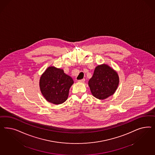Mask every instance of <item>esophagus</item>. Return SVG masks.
Here are the masks:
<instances>
[{"mask_svg": "<svg viewBox=\"0 0 155 155\" xmlns=\"http://www.w3.org/2000/svg\"><path fill=\"white\" fill-rule=\"evenodd\" d=\"M79 82H84V81H85V79L84 78H83V79H82V80H80L78 81Z\"/></svg>", "mask_w": 155, "mask_h": 155, "instance_id": "esophagus-1", "label": "esophagus"}]
</instances>
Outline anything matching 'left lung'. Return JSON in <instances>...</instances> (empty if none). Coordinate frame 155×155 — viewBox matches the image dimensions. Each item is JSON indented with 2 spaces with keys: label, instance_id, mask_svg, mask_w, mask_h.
Returning <instances> with one entry per match:
<instances>
[{
  "label": "left lung",
  "instance_id": "left-lung-1",
  "mask_svg": "<svg viewBox=\"0 0 155 155\" xmlns=\"http://www.w3.org/2000/svg\"><path fill=\"white\" fill-rule=\"evenodd\" d=\"M88 84L94 97L99 99H104L116 91L119 84V77L113 69L103 64L95 68Z\"/></svg>",
  "mask_w": 155,
  "mask_h": 155
}]
</instances>
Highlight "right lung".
<instances>
[{
  "label": "right lung",
  "mask_w": 155,
  "mask_h": 155,
  "mask_svg": "<svg viewBox=\"0 0 155 155\" xmlns=\"http://www.w3.org/2000/svg\"><path fill=\"white\" fill-rule=\"evenodd\" d=\"M74 83L72 78L66 74L62 69L49 67L40 80V87L47 101L59 104L65 102L69 91Z\"/></svg>",
  "instance_id": "1"
}]
</instances>
